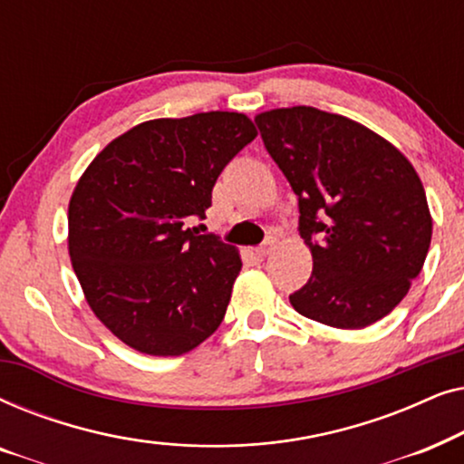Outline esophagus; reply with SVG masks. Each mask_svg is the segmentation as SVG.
Listing matches in <instances>:
<instances>
[{"label":"esophagus","instance_id":"34e87169","mask_svg":"<svg viewBox=\"0 0 464 464\" xmlns=\"http://www.w3.org/2000/svg\"><path fill=\"white\" fill-rule=\"evenodd\" d=\"M272 249H275V240H266L262 246H257V249H256V256L266 257V256H270Z\"/></svg>","mask_w":464,"mask_h":464}]
</instances>
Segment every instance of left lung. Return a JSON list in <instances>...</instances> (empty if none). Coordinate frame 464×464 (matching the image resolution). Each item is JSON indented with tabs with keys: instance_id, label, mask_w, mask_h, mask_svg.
Wrapping results in <instances>:
<instances>
[{
	"instance_id": "left-lung-1",
	"label": "left lung",
	"mask_w": 464,
	"mask_h": 464,
	"mask_svg": "<svg viewBox=\"0 0 464 464\" xmlns=\"http://www.w3.org/2000/svg\"><path fill=\"white\" fill-rule=\"evenodd\" d=\"M256 124L297 196L313 253V276L291 306L338 329L380 321L429 253L433 219L416 169L378 132L316 107L262 111Z\"/></svg>"
}]
</instances>
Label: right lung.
<instances>
[{
	"instance_id": "right-lung-1",
	"label": "right lung",
	"mask_w": 464,
	"mask_h": 464,
	"mask_svg": "<svg viewBox=\"0 0 464 464\" xmlns=\"http://www.w3.org/2000/svg\"><path fill=\"white\" fill-rule=\"evenodd\" d=\"M257 137L245 113L132 126L88 164L69 200V257L88 306L126 346L179 357L224 321L238 249L188 227L215 181Z\"/></svg>"
}]
</instances>
